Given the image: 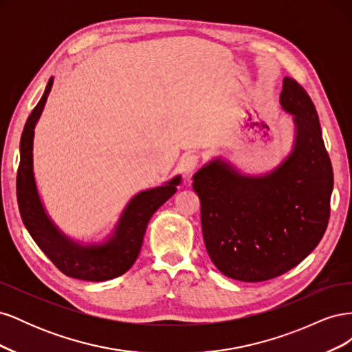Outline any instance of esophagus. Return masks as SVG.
Returning <instances> with one entry per match:
<instances>
[{
	"label": "esophagus",
	"instance_id": "34e87169",
	"mask_svg": "<svg viewBox=\"0 0 352 352\" xmlns=\"http://www.w3.org/2000/svg\"><path fill=\"white\" fill-rule=\"evenodd\" d=\"M199 162V157L195 154H185L182 158H180V167H182L184 173L186 176H189L190 173L194 172L195 167L198 166Z\"/></svg>",
	"mask_w": 352,
	"mask_h": 352
}]
</instances>
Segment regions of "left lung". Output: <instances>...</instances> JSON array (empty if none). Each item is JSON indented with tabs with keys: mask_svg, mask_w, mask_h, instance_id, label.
Instances as JSON below:
<instances>
[{
	"mask_svg": "<svg viewBox=\"0 0 352 352\" xmlns=\"http://www.w3.org/2000/svg\"><path fill=\"white\" fill-rule=\"evenodd\" d=\"M282 109L292 114L295 142L282 164L245 176L214 158L194 175L211 261L228 278L263 282L300 264L322 241L330 216L333 170L311 98L283 79Z\"/></svg>",
	"mask_w": 352,
	"mask_h": 352,
	"instance_id": "8db88e82",
	"label": "left lung"
}]
</instances>
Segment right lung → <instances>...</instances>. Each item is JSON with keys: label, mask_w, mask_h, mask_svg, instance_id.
Returning a JSON list of instances; mask_svg holds the SVG:
<instances>
[{"label": "right lung", "mask_w": 352, "mask_h": 352, "mask_svg": "<svg viewBox=\"0 0 352 352\" xmlns=\"http://www.w3.org/2000/svg\"><path fill=\"white\" fill-rule=\"evenodd\" d=\"M52 82L50 79L44 95L28 117L20 140V164L17 170V202L23 225L47 257L69 278L102 282L122 276L140 255L148 221L164 202L175 195L180 176L163 186L136 194L123 210L113 235L102 243L82 245L66 236L52 221L42 206L34 175L35 126L44 110Z\"/></svg>", "instance_id": "right-lung-1"}]
</instances>
